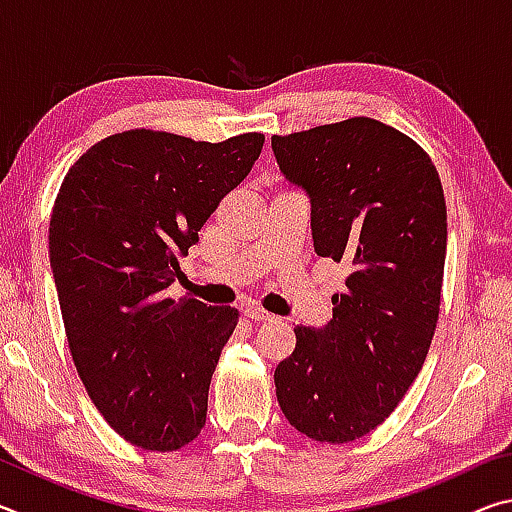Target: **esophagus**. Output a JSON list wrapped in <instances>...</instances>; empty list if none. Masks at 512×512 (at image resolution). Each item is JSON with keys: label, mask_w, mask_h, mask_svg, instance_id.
<instances>
[{"label": "esophagus", "mask_w": 512, "mask_h": 512, "mask_svg": "<svg viewBox=\"0 0 512 512\" xmlns=\"http://www.w3.org/2000/svg\"><path fill=\"white\" fill-rule=\"evenodd\" d=\"M244 314H246L248 320H255V323H266V320H273L275 318L273 314H268V311L259 309V307H248Z\"/></svg>", "instance_id": "1"}]
</instances>
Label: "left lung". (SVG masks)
I'll return each instance as SVG.
<instances>
[{"mask_svg": "<svg viewBox=\"0 0 512 512\" xmlns=\"http://www.w3.org/2000/svg\"><path fill=\"white\" fill-rule=\"evenodd\" d=\"M271 146L309 196L316 253L352 268L332 320L293 329L275 395L307 438L350 443L395 411L427 359L447 253L443 185L418 142L370 117L273 135Z\"/></svg>", "mask_w": 512, "mask_h": 512, "instance_id": "1", "label": "left lung"}]
</instances>
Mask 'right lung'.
<instances>
[{
    "label": "right lung",
    "instance_id": "obj_1",
    "mask_svg": "<svg viewBox=\"0 0 512 512\" xmlns=\"http://www.w3.org/2000/svg\"><path fill=\"white\" fill-rule=\"evenodd\" d=\"M262 146V133L212 144L135 128L90 146L58 189L49 257L69 352L90 400L131 445L176 452L203 429L239 311L171 300L167 289Z\"/></svg>",
    "mask_w": 512,
    "mask_h": 512
}]
</instances>
